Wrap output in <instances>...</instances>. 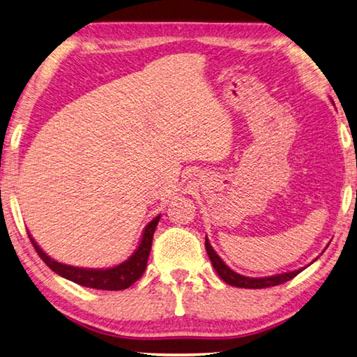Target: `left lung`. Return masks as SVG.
<instances>
[{
  "instance_id": "1",
  "label": "left lung",
  "mask_w": 357,
  "mask_h": 357,
  "mask_svg": "<svg viewBox=\"0 0 357 357\" xmlns=\"http://www.w3.org/2000/svg\"><path fill=\"white\" fill-rule=\"evenodd\" d=\"M205 248L208 257L211 259V264L214 267V271L218 272L219 277L225 281L227 284L234 286V287H244V289H264V287H272V286H278L283 284L286 281L292 280L294 277L303 271V268H298V271L294 272H287V273H280V275H273V277H264V278H250V277H244V275H239L234 271H231L224 261L219 258V255L214 252V248L211 247L208 239H205Z\"/></svg>"
}]
</instances>
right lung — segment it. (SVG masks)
<instances>
[{"label":"right lung","mask_w":357,"mask_h":357,"mask_svg":"<svg viewBox=\"0 0 357 357\" xmlns=\"http://www.w3.org/2000/svg\"><path fill=\"white\" fill-rule=\"evenodd\" d=\"M160 216L152 219L149 225L144 228L143 238L139 241V245L137 252L132 257L124 261L123 264H118L112 268H82V267H73L62 264L51 259L42 248L37 245V242L32 239L29 234V239L32 242L33 248L38 253V257L43 259V262L48 266L52 272H56L60 277L73 281V283L91 287V289H100V291H123V289L130 287L137 280L141 278L144 273L147 259H149L151 247H152V238L155 233L157 224Z\"/></svg>","instance_id":"right-lung-1"}]
</instances>
